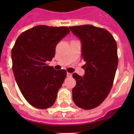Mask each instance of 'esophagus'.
Here are the masks:
<instances>
[{
	"label": "esophagus",
	"mask_w": 134,
	"mask_h": 134,
	"mask_svg": "<svg viewBox=\"0 0 134 134\" xmlns=\"http://www.w3.org/2000/svg\"><path fill=\"white\" fill-rule=\"evenodd\" d=\"M67 77H71V76H72V74H71V73H69V72H67Z\"/></svg>",
	"instance_id": "34e87169"
}]
</instances>
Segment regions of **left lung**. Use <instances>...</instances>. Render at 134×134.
Masks as SVG:
<instances>
[{"label": "left lung", "instance_id": "left-lung-1", "mask_svg": "<svg viewBox=\"0 0 134 134\" xmlns=\"http://www.w3.org/2000/svg\"><path fill=\"white\" fill-rule=\"evenodd\" d=\"M69 29L81 42V57L86 62L83 77L72 74L76 81L72 99L79 108L90 110L99 106L112 88L118 64L116 41L107 30L92 25Z\"/></svg>", "mask_w": 134, "mask_h": 134}]
</instances>
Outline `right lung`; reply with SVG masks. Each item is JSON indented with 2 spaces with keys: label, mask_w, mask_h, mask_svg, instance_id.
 I'll list each match as a JSON object with an SVG mask.
<instances>
[{
  "label": "right lung",
  "mask_w": 134,
  "mask_h": 134,
  "mask_svg": "<svg viewBox=\"0 0 134 134\" xmlns=\"http://www.w3.org/2000/svg\"><path fill=\"white\" fill-rule=\"evenodd\" d=\"M69 32L66 26H35L22 32L12 49L16 83L26 101L35 108H48L55 102L67 71L55 70L47 62L55 56V46Z\"/></svg>",
  "instance_id": "1"
}]
</instances>
